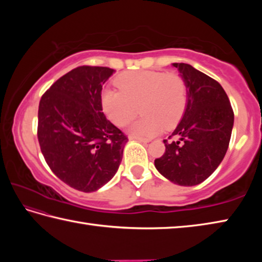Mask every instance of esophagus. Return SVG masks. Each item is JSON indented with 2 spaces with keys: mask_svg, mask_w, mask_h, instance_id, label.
<instances>
[{
  "mask_svg": "<svg viewBox=\"0 0 262 262\" xmlns=\"http://www.w3.org/2000/svg\"><path fill=\"white\" fill-rule=\"evenodd\" d=\"M132 140H139L141 142H143V143H148V142L150 141L149 139H142V137H135V136H130Z\"/></svg>",
  "mask_w": 262,
  "mask_h": 262,
  "instance_id": "esophagus-1",
  "label": "esophagus"
}]
</instances>
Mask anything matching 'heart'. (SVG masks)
I'll return each instance as SVG.
<instances>
[{
  "label": "heart",
  "instance_id": "obj_1",
  "mask_svg": "<svg viewBox=\"0 0 262 262\" xmlns=\"http://www.w3.org/2000/svg\"><path fill=\"white\" fill-rule=\"evenodd\" d=\"M115 84L120 91H104L101 106L118 127L134 120L140 107L143 117L130 126L132 136L148 139L159 134L164 127H174L187 107V84L179 73L128 72L119 75Z\"/></svg>",
  "mask_w": 262,
  "mask_h": 262
}]
</instances>
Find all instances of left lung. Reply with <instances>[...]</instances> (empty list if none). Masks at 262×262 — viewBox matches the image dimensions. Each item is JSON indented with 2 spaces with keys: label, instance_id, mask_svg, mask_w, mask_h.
<instances>
[{
  "label": "left lung",
  "instance_id": "8db88e82",
  "mask_svg": "<svg viewBox=\"0 0 262 262\" xmlns=\"http://www.w3.org/2000/svg\"><path fill=\"white\" fill-rule=\"evenodd\" d=\"M185 78L188 101L165 152L155 159L159 173L174 184L194 186L206 180L227 154L233 127V110L224 89L214 78L187 63H173Z\"/></svg>",
  "mask_w": 262,
  "mask_h": 262
}]
</instances>
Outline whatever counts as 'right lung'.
<instances>
[{
    "instance_id": "right-lung-1",
    "label": "right lung",
    "mask_w": 262,
    "mask_h": 262,
    "mask_svg": "<svg viewBox=\"0 0 262 262\" xmlns=\"http://www.w3.org/2000/svg\"><path fill=\"white\" fill-rule=\"evenodd\" d=\"M107 67L81 66L42 95L38 141L57 178L81 192H95L113 178L128 137L107 120L101 106Z\"/></svg>"
}]
</instances>
